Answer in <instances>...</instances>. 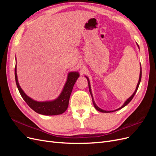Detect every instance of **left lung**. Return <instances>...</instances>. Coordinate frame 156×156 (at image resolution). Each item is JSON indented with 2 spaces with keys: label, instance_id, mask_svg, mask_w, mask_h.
Here are the masks:
<instances>
[{
  "label": "left lung",
  "instance_id": "left-lung-1",
  "mask_svg": "<svg viewBox=\"0 0 156 156\" xmlns=\"http://www.w3.org/2000/svg\"><path fill=\"white\" fill-rule=\"evenodd\" d=\"M137 46H138V48H139V46L137 45ZM141 76H142V69H141V66H140V75H139V82H138V84H137V85H136V89H135V92H134V93L132 94L131 95V96H130L128 99H127V100L124 102V103L123 104V105H122L121 107H120V108H117V109H116V110H115V111H105V110H103V109H101V108H100V107H98V105H96V103H95V101H94V98H93V96H92V91H91V88H90V81H89V79H88V78L87 77V76H85L86 77V78L87 79V81H88V88H89V92H90V94H91V96H92V102H93V104H94V107H95V108L97 110V111H100V112H114V111H118V110H120V109H121L122 108H123V107H124L126 105H127V104H128V103L131 101V100L132 99H133V98L134 97V96H135V94H136V91H137V89H138V88H139V84H140V80H141Z\"/></svg>",
  "mask_w": 156,
  "mask_h": 156
}]
</instances>
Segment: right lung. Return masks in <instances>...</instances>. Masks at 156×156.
Returning a JSON list of instances; mask_svg holds the SVG:
<instances>
[{
    "label": "right lung",
    "instance_id": "1",
    "mask_svg": "<svg viewBox=\"0 0 156 156\" xmlns=\"http://www.w3.org/2000/svg\"><path fill=\"white\" fill-rule=\"evenodd\" d=\"M79 77V72H69L68 75L66 83L64 88L62 92L60 94V96L55 100L41 102L32 100V98L26 95V94L23 92L18 82L16 65L15 68L16 83L19 90V92H20L23 100L25 101L27 105L32 110H34L37 113H39V114L47 116L60 115L62 114L63 112L66 111L69 104L71 93H72L73 87Z\"/></svg>",
    "mask_w": 156,
    "mask_h": 156
}]
</instances>
